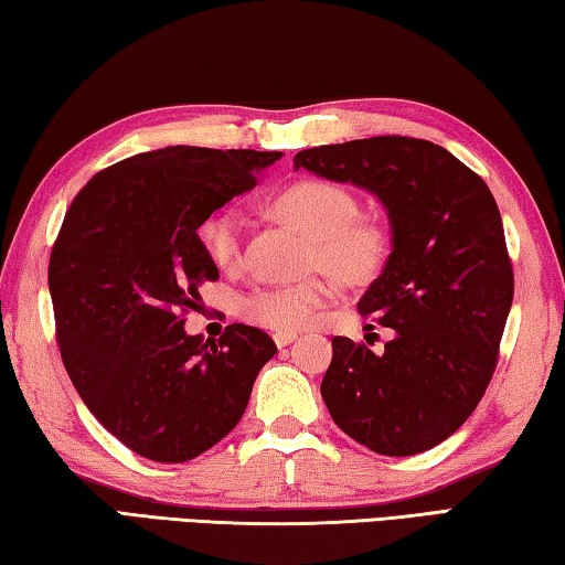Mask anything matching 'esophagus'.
<instances>
[{"label":"esophagus","instance_id":"1","mask_svg":"<svg viewBox=\"0 0 565 565\" xmlns=\"http://www.w3.org/2000/svg\"><path fill=\"white\" fill-rule=\"evenodd\" d=\"M274 341H276V347H279V349L289 347L291 341H296V331H279V333H274Z\"/></svg>","mask_w":565,"mask_h":565}]
</instances>
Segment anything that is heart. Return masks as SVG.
<instances>
[{
	"label": "heart",
	"instance_id": "1",
	"mask_svg": "<svg viewBox=\"0 0 565 565\" xmlns=\"http://www.w3.org/2000/svg\"><path fill=\"white\" fill-rule=\"evenodd\" d=\"M274 212L311 236L309 266L327 269L341 281H369L381 271L388 254L386 228L359 218V199L347 186L327 179L294 181L271 199ZM244 216L232 206L218 209L199 224L196 234L209 259L218 269H236L242 262ZM333 296L329 279H309L291 286H256L238 313L254 327L271 331H301Z\"/></svg>",
	"mask_w": 565,
	"mask_h": 565
}]
</instances>
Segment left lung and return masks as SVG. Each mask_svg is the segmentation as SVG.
<instances>
[{"instance_id": "1", "label": "left lung", "mask_w": 565, "mask_h": 565, "mask_svg": "<svg viewBox=\"0 0 565 565\" xmlns=\"http://www.w3.org/2000/svg\"><path fill=\"white\" fill-rule=\"evenodd\" d=\"M294 167L371 191L391 224L386 266L359 311L396 337L384 353L331 341L329 414L376 454L428 451L473 414L499 363L513 269L491 189L451 151L414 137L303 149Z\"/></svg>"}]
</instances>
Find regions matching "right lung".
Here are the masks:
<instances>
[{
    "instance_id": "1",
    "label": "right lung",
    "mask_w": 565,
    "mask_h": 565,
    "mask_svg": "<svg viewBox=\"0 0 565 565\" xmlns=\"http://www.w3.org/2000/svg\"><path fill=\"white\" fill-rule=\"evenodd\" d=\"M281 151L167 147L117 161L74 196L50 256L56 343L76 394L134 454L184 463L244 416L276 343L232 323L189 337L199 286L218 269L209 214L256 186Z\"/></svg>"
}]
</instances>
